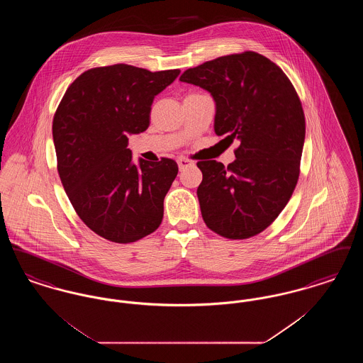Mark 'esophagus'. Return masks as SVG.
I'll return each mask as SVG.
<instances>
[{
    "instance_id": "34e87169",
    "label": "esophagus",
    "mask_w": 363,
    "mask_h": 363,
    "mask_svg": "<svg viewBox=\"0 0 363 363\" xmlns=\"http://www.w3.org/2000/svg\"><path fill=\"white\" fill-rule=\"evenodd\" d=\"M177 163H178V167H179L181 172L185 170V169H188L190 166H193V162H190L189 159H185V157H179V159L177 160Z\"/></svg>"
}]
</instances>
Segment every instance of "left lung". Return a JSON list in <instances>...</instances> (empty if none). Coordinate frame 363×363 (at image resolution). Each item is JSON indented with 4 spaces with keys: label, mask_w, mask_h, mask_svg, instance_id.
I'll list each match as a JSON object with an SVG mask.
<instances>
[{
    "label": "left lung",
    "mask_w": 363,
    "mask_h": 363,
    "mask_svg": "<svg viewBox=\"0 0 363 363\" xmlns=\"http://www.w3.org/2000/svg\"><path fill=\"white\" fill-rule=\"evenodd\" d=\"M179 80L209 91L216 135L240 140L227 167L197 162L203 219L220 237L252 238L275 222L296 186L305 141L301 99L275 62L249 50L190 68Z\"/></svg>",
    "instance_id": "left-lung-1"
}]
</instances>
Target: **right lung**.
<instances>
[{"label": "right lung", "instance_id": "obj_1", "mask_svg": "<svg viewBox=\"0 0 363 363\" xmlns=\"http://www.w3.org/2000/svg\"><path fill=\"white\" fill-rule=\"evenodd\" d=\"M179 69L116 64L82 73L52 118L57 170L70 204L94 233L136 242L162 223L163 201L178 164L173 159L132 163L128 135L150 126L151 104Z\"/></svg>", "mask_w": 363, "mask_h": 363}]
</instances>
